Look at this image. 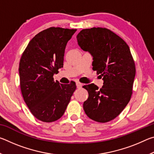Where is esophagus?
<instances>
[{
  "mask_svg": "<svg viewBox=\"0 0 154 154\" xmlns=\"http://www.w3.org/2000/svg\"><path fill=\"white\" fill-rule=\"evenodd\" d=\"M76 86H77V88H81L83 86V84H82V83H79V82H77L76 83Z\"/></svg>",
  "mask_w": 154,
  "mask_h": 154,
  "instance_id": "obj_1",
  "label": "esophagus"
}]
</instances>
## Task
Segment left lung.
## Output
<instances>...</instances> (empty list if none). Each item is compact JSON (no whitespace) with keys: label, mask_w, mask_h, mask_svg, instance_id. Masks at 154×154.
I'll return each instance as SVG.
<instances>
[{"label":"left lung","mask_w":154,"mask_h":154,"mask_svg":"<svg viewBox=\"0 0 154 154\" xmlns=\"http://www.w3.org/2000/svg\"><path fill=\"white\" fill-rule=\"evenodd\" d=\"M78 45L93 57L92 66L103 78V85H84L88 98L83 109L92 120L105 123L118 116L129 103L136 73L127 43L105 28L83 29L77 36Z\"/></svg>","instance_id":"obj_1"}]
</instances>
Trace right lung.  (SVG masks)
Returning a JSON list of instances; mask_svg holds the SVG:
<instances>
[{"label": "right lung", "instance_id": "right-lung-1", "mask_svg": "<svg viewBox=\"0 0 154 154\" xmlns=\"http://www.w3.org/2000/svg\"><path fill=\"white\" fill-rule=\"evenodd\" d=\"M76 29L51 27L32 38L21 57L20 88L34 116L44 122L58 120L76 89L75 82L61 84L54 75L63 67L66 45Z\"/></svg>", "mask_w": 154, "mask_h": 154}]
</instances>
